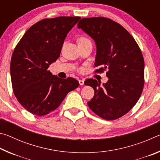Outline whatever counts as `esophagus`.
I'll list each match as a JSON object with an SVG mask.
<instances>
[{
    "instance_id": "1",
    "label": "esophagus",
    "mask_w": 160,
    "mask_h": 160,
    "mask_svg": "<svg viewBox=\"0 0 160 160\" xmlns=\"http://www.w3.org/2000/svg\"><path fill=\"white\" fill-rule=\"evenodd\" d=\"M78 82H79V84L80 85H84V82H85V80H79V81H78Z\"/></svg>"
}]
</instances>
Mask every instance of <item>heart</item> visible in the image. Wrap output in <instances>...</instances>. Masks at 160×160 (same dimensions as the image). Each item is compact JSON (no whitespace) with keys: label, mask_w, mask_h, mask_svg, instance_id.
Here are the masks:
<instances>
[{"label":"heart","mask_w":160,"mask_h":160,"mask_svg":"<svg viewBox=\"0 0 160 160\" xmlns=\"http://www.w3.org/2000/svg\"><path fill=\"white\" fill-rule=\"evenodd\" d=\"M85 40H88V39H86V38L82 37V38H80V39H79V40H78V42H82V41H85Z\"/></svg>","instance_id":"heart-1"}]
</instances>
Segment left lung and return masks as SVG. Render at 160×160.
Instances as JSON below:
<instances>
[{
	"label": "left lung",
	"mask_w": 160,
	"mask_h": 160,
	"mask_svg": "<svg viewBox=\"0 0 160 160\" xmlns=\"http://www.w3.org/2000/svg\"><path fill=\"white\" fill-rule=\"evenodd\" d=\"M78 29L88 34L96 44V72L108 69L106 83L88 79L85 85L94 89L88 102L99 117L114 120L128 113L138 101L144 85V59L138 45L126 29L105 18H82Z\"/></svg>",
	"instance_id": "obj_1"
}]
</instances>
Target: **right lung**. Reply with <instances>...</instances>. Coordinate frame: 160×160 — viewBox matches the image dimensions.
Segmentation results:
<instances>
[{"label":"right lung","mask_w":160,"mask_h":160,"mask_svg":"<svg viewBox=\"0 0 160 160\" xmlns=\"http://www.w3.org/2000/svg\"><path fill=\"white\" fill-rule=\"evenodd\" d=\"M80 17L44 19L29 28L13 51L10 62L12 90L25 109L44 116L60 106L79 82L53 75L48 70L60 56L67 34Z\"/></svg>","instance_id":"obj_1"}]
</instances>
